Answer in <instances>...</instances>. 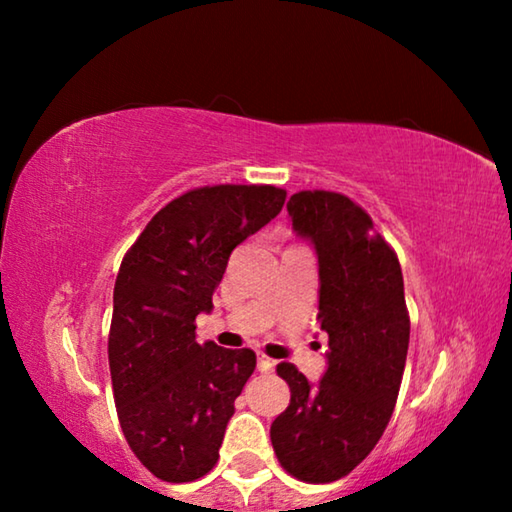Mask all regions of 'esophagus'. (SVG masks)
<instances>
[{
    "label": "esophagus",
    "mask_w": 512,
    "mask_h": 512,
    "mask_svg": "<svg viewBox=\"0 0 512 512\" xmlns=\"http://www.w3.org/2000/svg\"><path fill=\"white\" fill-rule=\"evenodd\" d=\"M257 368L262 370V372H271V370L275 368V361H273V359H268L266 354L259 352V354H257Z\"/></svg>",
    "instance_id": "1"
}]
</instances>
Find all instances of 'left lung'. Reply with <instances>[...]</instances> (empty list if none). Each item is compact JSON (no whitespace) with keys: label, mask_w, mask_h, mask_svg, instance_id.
I'll list each match as a JSON object with an SVG mask.
<instances>
[{"label":"left lung","mask_w":512,"mask_h":512,"mask_svg":"<svg viewBox=\"0 0 512 512\" xmlns=\"http://www.w3.org/2000/svg\"><path fill=\"white\" fill-rule=\"evenodd\" d=\"M293 232L318 257V318L329 336L318 384L280 363L291 402L271 424L277 461L300 481L329 483L366 458L391 420L409 352V311L397 255L348 196L298 192Z\"/></svg>","instance_id":"left-lung-1"}]
</instances>
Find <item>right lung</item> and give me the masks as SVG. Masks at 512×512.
<instances>
[{"mask_svg": "<svg viewBox=\"0 0 512 512\" xmlns=\"http://www.w3.org/2000/svg\"><path fill=\"white\" fill-rule=\"evenodd\" d=\"M271 185L192 189L164 205L121 262L108 359L121 431L151 474L201 479L219 458L253 350L196 343L230 253L280 214Z\"/></svg>", "mask_w": 512, "mask_h": 512, "instance_id": "add662e5", "label": "right lung"}]
</instances>
